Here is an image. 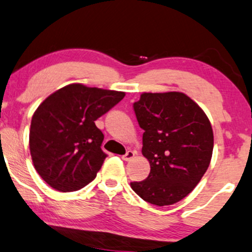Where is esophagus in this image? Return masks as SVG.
Returning a JSON list of instances; mask_svg holds the SVG:
<instances>
[{
  "instance_id": "34e87169",
  "label": "esophagus",
  "mask_w": 252,
  "mask_h": 252,
  "mask_svg": "<svg viewBox=\"0 0 252 252\" xmlns=\"http://www.w3.org/2000/svg\"><path fill=\"white\" fill-rule=\"evenodd\" d=\"M135 155H136V152H135V151H131V150H129V151L126 152V154L124 155L123 159L125 160V161H129V160H132L133 158L135 157Z\"/></svg>"
}]
</instances>
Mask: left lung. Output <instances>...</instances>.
Instances as JSON below:
<instances>
[{"label": "left lung", "instance_id": "left-lung-1", "mask_svg": "<svg viewBox=\"0 0 252 252\" xmlns=\"http://www.w3.org/2000/svg\"><path fill=\"white\" fill-rule=\"evenodd\" d=\"M133 108L145 131L142 155L151 172L131 187L155 206L176 203L196 187L209 167L214 148L210 121L182 92H145Z\"/></svg>", "mask_w": 252, "mask_h": 252}]
</instances>
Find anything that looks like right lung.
<instances>
[{
    "mask_svg": "<svg viewBox=\"0 0 252 252\" xmlns=\"http://www.w3.org/2000/svg\"><path fill=\"white\" fill-rule=\"evenodd\" d=\"M125 92L70 84L52 93L31 119L29 146L40 178L56 190L76 191L94 180L105 158L94 121Z\"/></svg>",
    "mask_w": 252,
    "mask_h": 252,
    "instance_id": "add662e5",
    "label": "right lung"
}]
</instances>
